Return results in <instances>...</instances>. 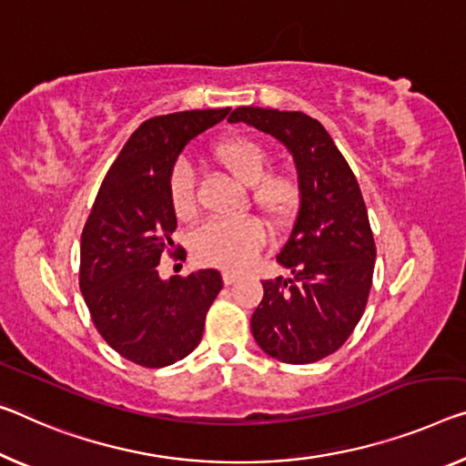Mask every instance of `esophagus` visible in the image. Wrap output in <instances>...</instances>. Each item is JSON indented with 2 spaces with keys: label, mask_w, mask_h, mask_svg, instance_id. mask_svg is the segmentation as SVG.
Instances as JSON below:
<instances>
[{
  "label": "esophagus",
  "mask_w": 466,
  "mask_h": 466,
  "mask_svg": "<svg viewBox=\"0 0 466 466\" xmlns=\"http://www.w3.org/2000/svg\"><path fill=\"white\" fill-rule=\"evenodd\" d=\"M239 279V275L238 273H233V270H223V281H225V285H231V283H235Z\"/></svg>",
  "instance_id": "esophagus-1"
}]
</instances>
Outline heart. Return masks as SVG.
<instances>
[{"instance_id":"obj_1","label":"heart","mask_w":466,"mask_h":466,"mask_svg":"<svg viewBox=\"0 0 466 466\" xmlns=\"http://www.w3.org/2000/svg\"><path fill=\"white\" fill-rule=\"evenodd\" d=\"M214 156L241 183L252 185L254 204L275 225H288L299 206L298 178L289 173H267L268 152L252 137H228L214 147ZM170 204L177 218L187 220L198 210L196 173L187 162L170 173ZM267 233L260 220H210L191 239V252L206 267L241 270L264 246Z\"/></svg>"}]
</instances>
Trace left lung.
I'll return each instance as SVG.
<instances>
[{
	"label": "left lung",
	"instance_id": "left-lung-1",
	"mask_svg": "<svg viewBox=\"0 0 466 466\" xmlns=\"http://www.w3.org/2000/svg\"><path fill=\"white\" fill-rule=\"evenodd\" d=\"M228 123L273 135L298 168L299 210L277 256L291 277L262 281L252 335L277 360L317 362L352 335L373 285L377 249L360 187L331 135L304 112L241 106Z\"/></svg>",
	"mask_w": 466,
	"mask_h": 466
}]
</instances>
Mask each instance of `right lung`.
I'll use <instances>...</instances> for the list:
<instances>
[{"instance_id":"add662e5","label":"right lung","mask_w":466,"mask_h":466,"mask_svg":"<svg viewBox=\"0 0 466 466\" xmlns=\"http://www.w3.org/2000/svg\"><path fill=\"white\" fill-rule=\"evenodd\" d=\"M228 110L146 120L120 149L85 223L78 285L91 320L110 348L141 367H168L191 354L223 289L214 268L164 281L158 264L175 249L170 173L177 156ZM175 258H185V249Z\"/></svg>"}]
</instances>
